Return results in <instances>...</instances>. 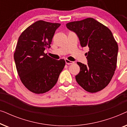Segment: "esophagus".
<instances>
[{"label":"esophagus","instance_id":"1","mask_svg":"<svg viewBox=\"0 0 127 127\" xmlns=\"http://www.w3.org/2000/svg\"><path fill=\"white\" fill-rule=\"evenodd\" d=\"M65 62L67 65H71V64H74V62L71 61H69L67 60V59H65Z\"/></svg>","mask_w":127,"mask_h":127}]
</instances>
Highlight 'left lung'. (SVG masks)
I'll use <instances>...</instances> for the list:
<instances>
[{
	"mask_svg": "<svg viewBox=\"0 0 127 127\" xmlns=\"http://www.w3.org/2000/svg\"><path fill=\"white\" fill-rule=\"evenodd\" d=\"M77 34L81 47L87 46V65L77 62L79 73L75 76L78 84L86 91L94 93L105 88L112 80L117 66L118 44L107 27L93 18L66 24Z\"/></svg>",
	"mask_w": 127,
	"mask_h": 127,
	"instance_id": "8db88e82",
	"label": "left lung"
}]
</instances>
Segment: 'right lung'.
I'll return each mask as SVG.
<instances>
[{"instance_id": "1", "label": "right lung", "mask_w": 127, "mask_h": 127, "mask_svg": "<svg viewBox=\"0 0 127 127\" xmlns=\"http://www.w3.org/2000/svg\"><path fill=\"white\" fill-rule=\"evenodd\" d=\"M61 25L43 20L29 26L18 38L14 54L15 66L24 86L34 94L50 91L56 84L65 65L44 53L50 48L55 31Z\"/></svg>"}]
</instances>
